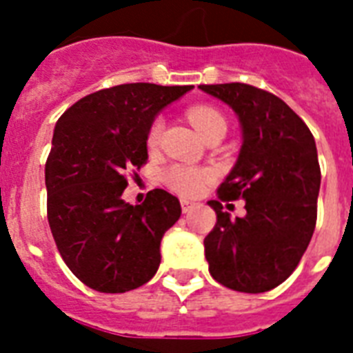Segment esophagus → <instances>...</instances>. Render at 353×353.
<instances>
[{"instance_id": "esophagus-1", "label": "esophagus", "mask_w": 353, "mask_h": 353, "mask_svg": "<svg viewBox=\"0 0 353 353\" xmlns=\"http://www.w3.org/2000/svg\"><path fill=\"white\" fill-rule=\"evenodd\" d=\"M198 203H194V201H188V199H181V209L183 212H190L192 209H196Z\"/></svg>"}]
</instances>
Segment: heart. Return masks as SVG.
Wrapping results in <instances>:
<instances>
[{"instance_id": "1", "label": "heart", "mask_w": 353, "mask_h": 353, "mask_svg": "<svg viewBox=\"0 0 353 353\" xmlns=\"http://www.w3.org/2000/svg\"><path fill=\"white\" fill-rule=\"evenodd\" d=\"M187 117L190 121V124L196 128V132L203 139L209 133L216 132V130H223V132L227 130L225 117L212 106L199 104V106L188 108ZM161 135H163V121L155 119L150 124L148 133H146V144H148L150 148H155L159 144ZM210 177H212V172L207 170V168L183 165V163H174V165L166 166L165 170H163V183L170 190H174L179 196H185V198L198 196L203 190L205 183L209 181Z\"/></svg>"}]
</instances>
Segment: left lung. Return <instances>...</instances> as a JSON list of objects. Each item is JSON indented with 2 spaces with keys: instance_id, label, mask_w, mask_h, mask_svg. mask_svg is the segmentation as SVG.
<instances>
[{
  "instance_id": "obj_1",
  "label": "left lung",
  "mask_w": 353,
  "mask_h": 353,
  "mask_svg": "<svg viewBox=\"0 0 353 353\" xmlns=\"http://www.w3.org/2000/svg\"><path fill=\"white\" fill-rule=\"evenodd\" d=\"M240 119L243 144L218 199H245L248 214L232 221L216 199L205 258L216 282L241 293L280 285L301 262L317 223L321 166L310 128L282 99L240 82L203 84Z\"/></svg>"
}]
</instances>
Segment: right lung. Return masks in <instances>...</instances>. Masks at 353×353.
Here are the masks:
<instances>
[{"label":"right lung","instance_id":"add662e5","mask_svg":"<svg viewBox=\"0 0 353 353\" xmlns=\"http://www.w3.org/2000/svg\"><path fill=\"white\" fill-rule=\"evenodd\" d=\"M192 85L121 84L85 95L58 119L46 163L47 220L71 273L101 293L146 284L161 240L181 216L163 188L141 205L122 199L128 172L146 165V133L157 113Z\"/></svg>","mask_w":353,"mask_h":353}]
</instances>
